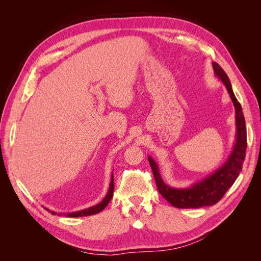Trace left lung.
Returning <instances> with one entry per match:
<instances>
[{"label": "left lung", "instance_id": "8db88e82", "mask_svg": "<svg viewBox=\"0 0 261 261\" xmlns=\"http://www.w3.org/2000/svg\"><path fill=\"white\" fill-rule=\"evenodd\" d=\"M212 66L216 76L224 84L227 92L230 93L231 100L235 108V144L230 155L221 167L200 181H197V183L184 188L171 187L168 184H165L160 175V170L158 164L151 156H148L158 191L172 206L176 208H201L216 204L224 196L227 189L234 184L236 178L239 177L240 172L242 171L243 162L245 160V154H246L247 134L242 107L235 97L231 82L223 68L217 64L216 62L212 63Z\"/></svg>", "mask_w": 261, "mask_h": 261}]
</instances>
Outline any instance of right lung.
I'll return each mask as SVG.
<instances>
[{"mask_svg":"<svg viewBox=\"0 0 261 261\" xmlns=\"http://www.w3.org/2000/svg\"><path fill=\"white\" fill-rule=\"evenodd\" d=\"M113 191H114V179H113V174L111 176V181H110V186H109V191L106 195V197L103 199H102L101 202H99L96 206H92L90 208H87L81 211H76V212H69V213H58V212H54L51 211L49 209H46L49 212H51V215H58V216H64V217H72V218H76V217H87V216H92V215H96V213L101 212L107 206L108 203L110 202V200L112 199L113 197Z\"/></svg>","mask_w":261,"mask_h":261,"instance_id":"1","label":"right lung"}]
</instances>
